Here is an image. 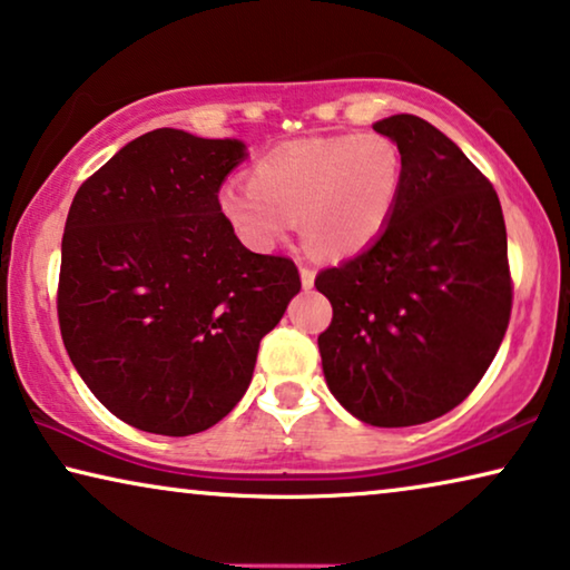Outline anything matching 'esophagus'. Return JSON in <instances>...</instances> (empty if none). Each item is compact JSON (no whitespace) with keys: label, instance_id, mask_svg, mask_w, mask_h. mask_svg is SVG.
Segmentation results:
<instances>
[{"label":"esophagus","instance_id":"1","mask_svg":"<svg viewBox=\"0 0 570 570\" xmlns=\"http://www.w3.org/2000/svg\"><path fill=\"white\" fill-rule=\"evenodd\" d=\"M299 274H302V286L304 288H312L314 286V268L312 266H302Z\"/></svg>","mask_w":570,"mask_h":570}]
</instances>
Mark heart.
Here are the masks:
<instances>
[{"label": "heart", "mask_w": 570, "mask_h": 570, "mask_svg": "<svg viewBox=\"0 0 570 570\" xmlns=\"http://www.w3.org/2000/svg\"><path fill=\"white\" fill-rule=\"evenodd\" d=\"M402 178V153L386 135H320L263 153L248 184L219 189L217 207L250 250H274L299 217L314 248L340 258L384 233Z\"/></svg>", "instance_id": "1"}]
</instances>
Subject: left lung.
<instances>
[{
  "instance_id": "obj_1",
  "label": "left lung",
  "mask_w": 570,
  "mask_h": 570,
  "mask_svg": "<svg viewBox=\"0 0 570 570\" xmlns=\"http://www.w3.org/2000/svg\"><path fill=\"white\" fill-rule=\"evenodd\" d=\"M402 153V191L376 243L325 268L317 337L330 392L373 428L443 417L491 366L512 314L507 227L494 186L414 115L373 125Z\"/></svg>"
}]
</instances>
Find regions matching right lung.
<instances>
[{"mask_svg": "<svg viewBox=\"0 0 570 570\" xmlns=\"http://www.w3.org/2000/svg\"><path fill=\"white\" fill-rule=\"evenodd\" d=\"M240 140L160 127L79 186L66 217L58 325L115 417L184 438L240 402L263 335L302 288L286 256L237 240L217 207Z\"/></svg>", "mask_w": 570, "mask_h": 570, "instance_id": "1", "label": "right lung"}]
</instances>
